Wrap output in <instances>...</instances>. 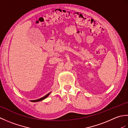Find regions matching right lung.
<instances>
[{
	"mask_svg": "<svg viewBox=\"0 0 128 128\" xmlns=\"http://www.w3.org/2000/svg\"><path fill=\"white\" fill-rule=\"evenodd\" d=\"M50 93L48 94H46V96H44V97H42V98H40V99L36 100H31V101H32V102H38V101H40V100H43L45 99L46 98H47V97L48 96V95L50 94Z\"/></svg>",
	"mask_w": 128,
	"mask_h": 128,
	"instance_id": "add662e5",
	"label": "right lung"
}]
</instances>
